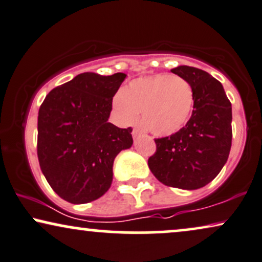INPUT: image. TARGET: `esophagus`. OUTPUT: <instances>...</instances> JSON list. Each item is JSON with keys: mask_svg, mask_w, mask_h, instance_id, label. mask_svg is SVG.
Instances as JSON below:
<instances>
[{"mask_svg": "<svg viewBox=\"0 0 262 262\" xmlns=\"http://www.w3.org/2000/svg\"><path fill=\"white\" fill-rule=\"evenodd\" d=\"M132 135H133V138H134V139H135V138H138L139 135H141V130H140V129H137V128H135V129H133V132H132Z\"/></svg>", "mask_w": 262, "mask_h": 262, "instance_id": "esophagus-1", "label": "esophagus"}]
</instances>
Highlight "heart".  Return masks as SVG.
<instances>
[{
  "label": "heart",
  "instance_id": "obj_1",
  "mask_svg": "<svg viewBox=\"0 0 262 262\" xmlns=\"http://www.w3.org/2000/svg\"><path fill=\"white\" fill-rule=\"evenodd\" d=\"M193 89L180 76L157 74L134 79L112 99L116 116L133 124L141 111V123L152 134L167 137L183 129L193 110Z\"/></svg>",
  "mask_w": 262,
  "mask_h": 262
}]
</instances>
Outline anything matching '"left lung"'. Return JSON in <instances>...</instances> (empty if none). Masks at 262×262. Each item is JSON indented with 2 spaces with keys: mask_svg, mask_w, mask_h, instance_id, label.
I'll list each match as a JSON object with an SVG mask.
<instances>
[{
  "mask_svg": "<svg viewBox=\"0 0 262 262\" xmlns=\"http://www.w3.org/2000/svg\"><path fill=\"white\" fill-rule=\"evenodd\" d=\"M193 89V111L183 129L155 139L148 168L170 187L197 190L220 173L232 144V106L223 84L201 69L181 65L171 70Z\"/></svg>",
  "mask_w": 262,
  "mask_h": 262,
  "instance_id": "left-lung-1",
  "label": "left lung"
}]
</instances>
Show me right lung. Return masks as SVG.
<instances>
[{
    "mask_svg": "<svg viewBox=\"0 0 262 262\" xmlns=\"http://www.w3.org/2000/svg\"><path fill=\"white\" fill-rule=\"evenodd\" d=\"M125 77L122 72H83L43 100L37 121L38 162L62 200L83 204L101 197L111 186L116 156L133 145V129L108 122L112 98Z\"/></svg>",
    "mask_w": 262,
    "mask_h": 262,
    "instance_id": "1",
    "label": "right lung"
}]
</instances>
